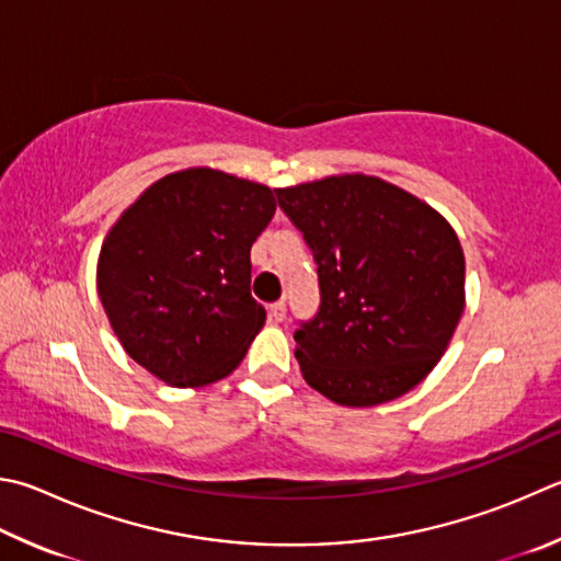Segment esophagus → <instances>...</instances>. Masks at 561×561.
<instances>
[{"label":"esophagus","instance_id":"34e87169","mask_svg":"<svg viewBox=\"0 0 561 561\" xmlns=\"http://www.w3.org/2000/svg\"><path fill=\"white\" fill-rule=\"evenodd\" d=\"M267 313H270V321H274V323H279V321H284V316H287V307H284V301H277V304H270V309H267Z\"/></svg>","mask_w":561,"mask_h":561}]
</instances>
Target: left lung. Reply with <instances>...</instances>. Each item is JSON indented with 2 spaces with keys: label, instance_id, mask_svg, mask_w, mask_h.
Returning <instances> with one entry per match:
<instances>
[{
  "label": "left lung",
  "instance_id": "8db88e82",
  "mask_svg": "<svg viewBox=\"0 0 561 561\" xmlns=\"http://www.w3.org/2000/svg\"><path fill=\"white\" fill-rule=\"evenodd\" d=\"M277 198L319 264L321 309L294 331L304 380L343 407L410 392L442 360L466 307L449 220L368 174L297 183Z\"/></svg>",
  "mask_w": 561,
  "mask_h": 561
}]
</instances>
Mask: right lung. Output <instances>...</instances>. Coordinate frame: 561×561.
<instances>
[{
    "mask_svg": "<svg viewBox=\"0 0 561 561\" xmlns=\"http://www.w3.org/2000/svg\"><path fill=\"white\" fill-rule=\"evenodd\" d=\"M274 191L210 167L151 183L107 230L98 294L131 360L161 382H218L245 358L267 311L250 294V248Z\"/></svg>",
    "mask_w": 561,
    "mask_h": 561,
    "instance_id": "1",
    "label": "right lung"
}]
</instances>
